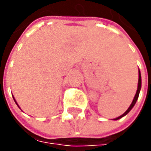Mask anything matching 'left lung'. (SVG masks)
<instances>
[{"instance_id":"8db88e82","label":"left lung","mask_w":151,"mask_h":151,"mask_svg":"<svg viewBox=\"0 0 151 151\" xmlns=\"http://www.w3.org/2000/svg\"><path fill=\"white\" fill-rule=\"evenodd\" d=\"M140 89H141V75H140V71H139V82H138V89H137V92H136V94H135V96H134V99H133V101H132V102H131L130 106L129 107V109H127V111H126L122 115H120L119 117H118V118L114 119V120L119 119L120 118L124 117L125 115H127V114L131 111V109H132L133 107H134V105L136 104V102H137V101H138V98H139V95Z\"/></svg>"}]
</instances>
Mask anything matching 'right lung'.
<instances>
[{
  "mask_svg": "<svg viewBox=\"0 0 151 151\" xmlns=\"http://www.w3.org/2000/svg\"><path fill=\"white\" fill-rule=\"evenodd\" d=\"M13 100H14V101L16 102V101H15V99H14V98H13ZM16 104H17V102H16ZM17 105H18V104H17Z\"/></svg>",
  "mask_w": 151,
  "mask_h": 151,
  "instance_id": "right-lung-1",
  "label": "right lung"
}]
</instances>
